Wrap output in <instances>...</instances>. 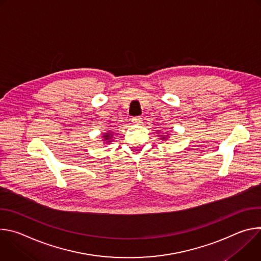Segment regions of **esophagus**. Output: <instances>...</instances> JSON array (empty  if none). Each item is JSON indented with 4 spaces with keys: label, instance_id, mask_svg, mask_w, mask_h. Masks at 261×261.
Masks as SVG:
<instances>
[{
    "label": "esophagus",
    "instance_id": "1",
    "mask_svg": "<svg viewBox=\"0 0 261 261\" xmlns=\"http://www.w3.org/2000/svg\"><path fill=\"white\" fill-rule=\"evenodd\" d=\"M132 122L134 124H137V125H140L142 123V118L141 117H133L132 118Z\"/></svg>",
    "mask_w": 261,
    "mask_h": 261
}]
</instances>
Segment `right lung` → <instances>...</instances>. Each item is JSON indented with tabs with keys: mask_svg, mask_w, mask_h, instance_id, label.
<instances>
[{
	"mask_svg": "<svg viewBox=\"0 0 261 261\" xmlns=\"http://www.w3.org/2000/svg\"><path fill=\"white\" fill-rule=\"evenodd\" d=\"M110 136H111L110 134H104V136H103V137L105 138V140H108V139L110 138ZM109 141H110V140H108V142H109Z\"/></svg>",
	"mask_w": 261,
	"mask_h": 261,
	"instance_id": "right-lung-1",
	"label": "right lung"
}]
</instances>
